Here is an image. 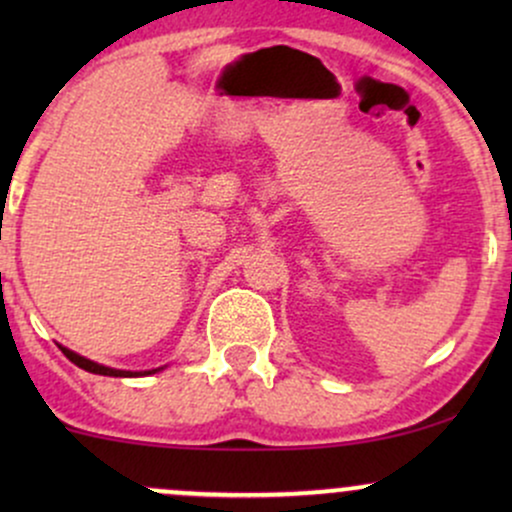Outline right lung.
I'll return each instance as SVG.
<instances>
[{
    "label": "right lung",
    "mask_w": 512,
    "mask_h": 512,
    "mask_svg": "<svg viewBox=\"0 0 512 512\" xmlns=\"http://www.w3.org/2000/svg\"><path fill=\"white\" fill-rule=\"evenodd\" d=\"M62 351H64V356L69 358V361L76 363V366L88 370V373H96V375H113V378H127V375H151V373H156V370H161V368H154V370H144V373H132V370H117V368L101 366V363H96V361H88V358L74 354V351H69V349H64V346H62Z\"/></svg>",
    "instance_id": "right-lung-1"
}]
</instances>
